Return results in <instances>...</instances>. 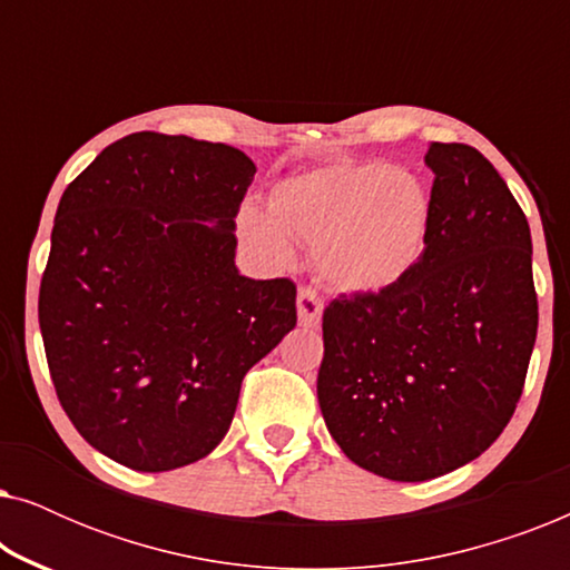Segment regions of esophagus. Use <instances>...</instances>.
I'll return each mask as SVG.
<instances>
[{"mask_svg":"<svg viewBox=\"0 0 570 570\" xmlns=\"http://www.w3.org/2000/svg\"><path fill=\"white\" fill-rule=\"evenodd\" d=\"M295 306H298V322L303 326H318V322H322L324 303L316 295V291H311V287H301Z\"/></svg>","mask_w":570,"mask_h":570,"instance_id":"obj_1","label":"esophagus"}]
</instances>
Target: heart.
<instances>
[{"label":"heart","instance_id":"b5f03b06","mask_svg":"<svg viewBox=\"0 0 570 570\" xmlns=\"http://www.w3.org/2000/svg\"><path fill=\"white\" fill-rule=\"evenodd\" d=\"M238 230L272 264L293 262L291 238L314 246V267L326 285L373 295L400 285L423 259L433 197L407 168L340 160L277 181L267 213L246 205Z\"/></svg>","mask_w":570,"mask_h":570}]
</instances>
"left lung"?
I'll list each match as a JSON object with an SVG mask.
<instances>
[{
    "label": "left lung",
    "instance_id": "1",
    "mask_svg": "<svg viewBox=\"0 0 570 570\" xmlns=\"http://www.w3.org/2000/svg\"><path fill=\"white\" fill-rule=\"evenodd\" d=\"M433 230L400 285L324 308L316 394L350 462L423 482L478 459L517 410L537 340L529 223L470 145L433 142Z\"/></svg>",
    "mask_w": 570,
    "mask_h": 570
}]
</instances>
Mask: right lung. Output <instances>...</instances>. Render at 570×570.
Wrapping results in <instances>:
<instances>
[{"label": "right lung", "instance_id": "1", "mask_svg": "<svg viewBox=\"0 0 570 570\" xmlns=\"http://www.w3.org/2000/svg\"><path fill=\"white\" fill-rule=\"evenodd\" d=\"M254 174L230 145L137 131L61 194L38 295L46 361L82 439L129 470L207 456L248 368L298 322L291 279L236 267Z\"/></svg>", "mask_w": 570, "mask_h": 570}]
</instances>
